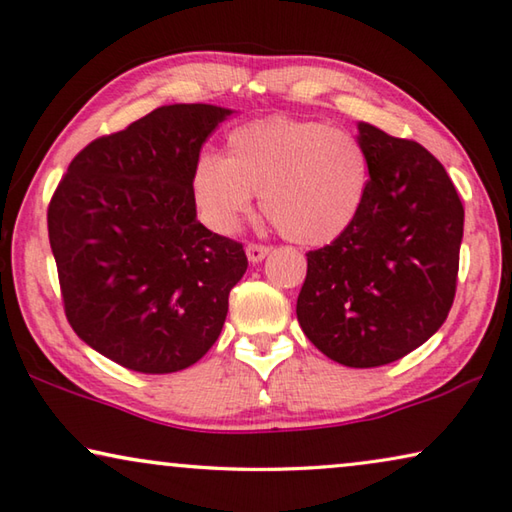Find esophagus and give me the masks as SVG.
<instances>
[{
    "label": "esophagus",
    "mask_w": 512,
    "mask_h": 512,
    "mask_svg": "<svg viewBox=\"0 0 512 512\" xmlns=\"http://www.w3.org/2000/svg\"><path fill=\"white\" fill-rule=\"evenodd\" d=\"M268 253H271V248L264 246V244H248V246H246L248 262H253V264L262 262V259H264Z\"/></svg>",
    "instance_id": "obj_1"
}]
</instances>
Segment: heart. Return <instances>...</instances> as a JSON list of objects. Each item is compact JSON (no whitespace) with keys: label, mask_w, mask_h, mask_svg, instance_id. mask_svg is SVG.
Segmentation results:
<instances>
[{"label":"heart","mask_w":512,"mask_h":512,"mask_svg":"<svg viewBox=\"0 0 512 512\" xmlns=\"http://www.w3.org/2000/svg\"><path fill=\"white\" fill-rule=\"evenodd\" d=\"M369 183V154L356 136L291 116L235 127L226 156L201 152L190 176L192 199L212 230L235 232L259 194L275 228L309 248L347 235L365 208Z\"/></svg>","instance_id":"b5f03b06"}]
</instances>
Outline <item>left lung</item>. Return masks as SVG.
<instances>
[{
    "label": "left lung",
    "mask_w": 512,
    "mask_h": 512,
    "mask_svg": "<svg viewBox=\"0 0 512 512\" xmlns=\"http://www.w3.org/2000/svg\"><path fill=\"white\" fill-rule=\"evenodd\" d=\"M371 163L356 224L306 253L297 322L345 367L389 365L430 340L457 291L463 206L423 145L358 123Z\"/></svg>",
    "instance_id": "8db88e82"
}]
</instances>
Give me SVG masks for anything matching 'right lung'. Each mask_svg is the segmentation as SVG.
<instances>
[{
	"instance_id": "add662e5",
	"label": "right lung",
	"mask_w": 512,
	"mask_h": 512,
	"mask_svg": "<svg viewBox=\"0 0 512 512\" xmlns=\"http://www.w3.org/2000/svg\"><path fill=\"white\" fill-rule=\"evenodd\" d=\"M232 109L165 105L96 138L49 203L67 320L91 349L141 374L206 356L244 277V246L197 219L190 176Z\"/></svg>"
}]
</instances>
